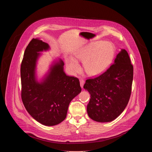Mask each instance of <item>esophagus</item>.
<instances>
[{
    "label": "esophagus",
    "instance_id": "esophagus-1",
    "mask_svg": "<svg viewBox=\"0 0 152 152\" xmlns=\"http://www.w3.org/2000/svg\"><path fill=\"white\" fill-rule=\"evenodd\" d=\"M84 83H85V81H84V80H83V79H80V85L81 88H83V86Z\"/></svg>",
    "mask_w": 152,
    "mask_h": 152
}]
</instances>
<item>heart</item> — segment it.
<instances>
[{
    "mask_svg": "<svg viewBox=\"0 0 152 152\" xmlns=\"http://www.w3.org/2000/svg\"><path fill=\"white\" fill-rule=\"evenodd\" d=\"M115 53V48L110 41H94L82 46L75 50L74 55L79 60L83 61L85 72L90 76H99L110 67ZM69 69L73 74L80 71L78 61L70 57L67 61Z\"/></svg>",
    "mask_w": 152,
    "mask_h": 152,
    "instance_id": "obj_1",
    "label": "heart"
}]
</instances>
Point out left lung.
<instances>
[{
	"mask_svg": "<svg viewBox=\"0 0 152 152\" xmlns=\"http://www.w3.org/2000/svg\"><path fill=\"white\" fill-rule=\"evenodd\" d=\"M133 75L128 53L121 49L114 64L104 73L85 81L83 88L91 95L86 111L92 120L110 122L123 113L131 96Z\"/></svg>",
	"mask_w": 152,
	"mask_h": 152,
	"instance_id": "8db88e82",
	"label": "left lung"
}]
</instances>
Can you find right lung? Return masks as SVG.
<instances>
[{
  "instance_id": "add662e5",
  "label": "right lung",
  "mask_w": 152,
  "mask_h": 152,
  "mask_svg": "<svg viewBox=\"0 0 152 152\" xmlns=\"http://www.w3.org/2000/svg\"><path fill=\"white\" fill-rule=\"evenodd\" d=\"M50 49L40 39H32L25 51L20 69L21 99L26 110L36 121L48 126L65 120L70 102L81 92L79 79L66 74L64 63L59 58L54 60L48 72L38 80L39 52Z\"/></svg>"
}]
</instances>
